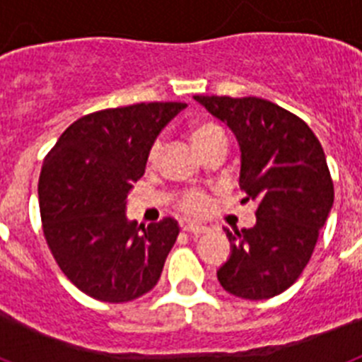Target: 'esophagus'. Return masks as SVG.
<instances>
[{
	"label": "esophagus",
	"mask_w": 362,
	"mask_h": 362,
	"mask_svg": "<svg viewBox=\"0 0 362 362\" xmlns=\"http://www.w3.org/2000/svg\"><path fill=\"white\" fill-rule=\"evenodd\" d=\"M183 230L188 233H194V235H201V233L209 232V228H206V226L196 225V223H188V225L183 226Z\"/></svg>",
	"instance_id": "1"
}]
</instances>
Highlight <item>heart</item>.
Returning a JSON list of instances; mask_svg holds the SVG:
<instances>
[{
	"mask_svg": "<svg viewBox=\"0 0 362 362\" xmlns=\"http://www.w3.org/2000/svg\"><path fill=\"white\" fill-rule=\"evenodd\" d=\"M219 134H225L219 124L203 123V124H199L197 129H194V132H192V139H194L196 146H201L203 143L210 141L212 137L219 136ZM161 150H163V143L158 139V141L152 145V148H150L148 161L150 163L158 161ZM209 204H210L209 197L204 196L203 192L192 190V192H187V194L181 197V204H179V206H181V209H183V212H187L188 216H201V214L206 212Z\"/></svg>",
	"mask_w": 362,
	"mask_h": 362,
	"instance_id": "obj_1",
	"label": "heart"
}]
</instances>
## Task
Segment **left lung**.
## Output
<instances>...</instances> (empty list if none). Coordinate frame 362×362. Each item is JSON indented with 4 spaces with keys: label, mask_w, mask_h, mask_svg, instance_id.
<instances>
[{
    "label": "left lung",
    "mask_w": 362,
    "mask_h": 362,
    "mask_svg": "<svg viewBox=\"0 0 362 362\" xmlns=\"http://www.w3.org/2000/svg\"><path fill=\"white\" fill-rule=\"evenodd\" d=\"M233 132L241 150L239 187L257 201L252 228L232 233L221 286L241 299L279 296L305 270L334 204L325 152L308 124L261 98L194 95Z\"/></svg>",
    "instance_id": "1"
}]
</instances>
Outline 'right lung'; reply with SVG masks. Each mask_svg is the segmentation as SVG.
Instances as JSON below:
<instances>
[{
  "label": "right lung",
  "mask_w": 362,
  "mask_h": 362,
  "mask_svg": "<svg viewBox=\"0 0 362 362\" xmlns=\"http://www.w3.org/2000/svg\"><path fill=\"white\" fill-rule=\"evenodd\" d=\"M185 107L94 112L70 124L45 158L37 185L43 233L63 274L86 296L127 303L158 284L177 221L137 225L127 217V199L156 137Z\"/></svg>",
  "instance_id": "right-lung-1"
}]
</instances>
